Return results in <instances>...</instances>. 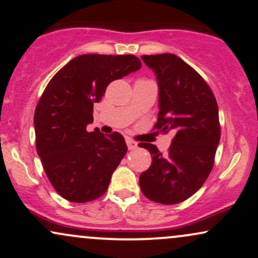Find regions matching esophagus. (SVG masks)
<instances>
[{"instance_id":"esophagus-1","label":"esophagus","mask_w":258,"mask_h":258,"mask_svg":"<svg viewBox=\"0 0 258 258\" xmlns=\"http://www.w3.org/2000/svg\"><path fill=\"white\" fill-rule=\"evenodd\" d=\"M126 143L127 146H128V150H136L138 148V144H137L136 142H133L132 139H126Z\"/></svg>"}]
</instances>
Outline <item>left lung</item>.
<instances>
[{
  "label": "left lung",
  "instance_id": "left-lung-1",
  "mask_svg": "<svg viewBox=\"0 0 258 258\" xmlns=\"http://www.w3.org/2000/svg\"><path fill=\"white\" fill-rule=\"evenodd\" d=\"M158 84V119L156 128L172 130L169 153L142 143L152 163L142 172L139 185L150 200L175 205L197 193L213 168L220 140L219 110L216 97L193 68L171 53L142 56Z\"/></svg>",
  "mask_w": 258,
  "mask_h": 258
}]
</instances>
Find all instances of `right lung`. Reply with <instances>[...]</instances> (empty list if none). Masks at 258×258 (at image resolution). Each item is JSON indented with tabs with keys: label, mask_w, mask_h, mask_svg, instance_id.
<instances>
[{
	"label": "right lung",
	"mask_w": 258,
	"mask_h": 258,
	"mask_svg": "<svg viewBox=\"0 0 258 258\" xmlns=\"http://www.w3.org/2000/svg\"><path fill=\"white\" fill-rule=\"evenodd\" d=\"M142 68L132 54H82L52 77L34 113L37 152L51 184L71 202L106 193L112 174L127 152L118 132H87L93 106L112 81Z\"/></svg>",
	"instance_id": "right-lung-1"
}]
</instances>
